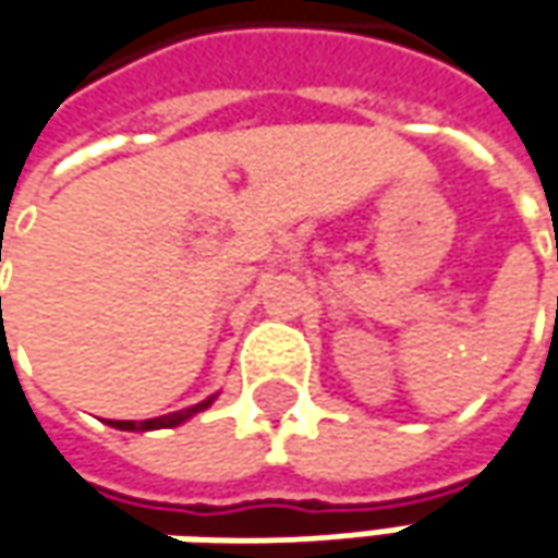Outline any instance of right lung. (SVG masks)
Instances as JSON below:
<instances>
[{
    "label": "right lung",
    "mask_w": 558,
    "mask_h": 558,
    "mask_svg": "<svg viewBox=\"0 0 558 558\" xmlns=\"http://www.w3.org/2000/svg\"><path fill=\"white\" fill-rule=\"evenodd\" d=\"M217 396H210V399H204V402H197V405H191V409H184V412H172V415H159V418H146V422H108L111 428H121V430H156V428H175L181 422H187L191 415H197V412H204L210 402H214Z\"/></svg>",
    "instance_id": "add662e5"
}]
</instances>
